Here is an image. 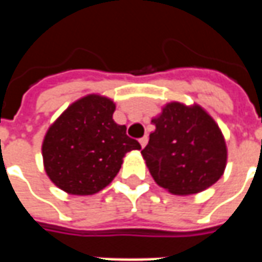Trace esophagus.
Wrapping results in <instances>:
<instances>
[{"instance_id": "obj_1", "label": "esophagus", "mask_w": 262, "mask_h": 262, "mask_svg": "<svg viewBox=\"0 0 262 262\" xmlns=\"http://www.w3.org/2000/svg\"><path fill=\"white\" fill-rule=\"evenodd\" d=\"M139 142H140V144H142V147H146V144H147V142H148V137L143 136L142 139L139 140Z\"/></svg>"}]
</instances>
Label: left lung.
<instances>
[{"mask_svg": "<svg viewBox=\"0 0 262 262\" xmlns=\"http://www.w3.org/2000/svg\"><path fill=\"white\" fill-rule=\"evenodd\" d=\"M151 122L156 130L150 133L142 156L160 187L174 195H192L223 176L225 137L202 106L170 102Z\"/></svg>", "mask_w": 262, "mask_h": 262, "instance_id": "obj_1", "label": "left lung"}]
</instances>
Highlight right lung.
<instances>
[{"label":"right lung","mask_w":262,"mask_h":262,"mask_svg":"<svg viewBox=\"0 0 262 262\" xmlns=\"http://www.w3.org/2000/svg\"><path fill=\"white\" fill-rule=\"evenodd\" d=\"M115 103L102 95L80 98L60 115L43 139L45 171L71 195H94L119 172L126 153L140 144L114 120Z\"/></svg>","instance_id":"add662e5"}]
</instances>
